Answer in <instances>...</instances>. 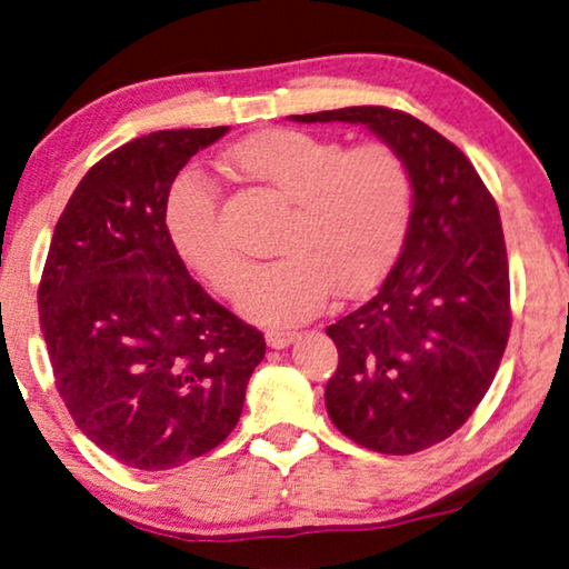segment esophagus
Listing matches in <instances>:
<instances>
[{
	"mask_svg": "<svg viewBox=\"0 0 569 569\" xmlns=\"http://www.w3.org/2000/svg\"><path fill=\"white\" fill-rule=\"evenodd\" d=\"M264 340H268L270 348H286V346H291L293 340H297V332H291V330H268V336H264Z\"/></svg>",
	"mask_w": 569,
	"mask_h": 569,
	"instance_id": "esophagus-1",
	"label": "esophagus"
}]
</instances>
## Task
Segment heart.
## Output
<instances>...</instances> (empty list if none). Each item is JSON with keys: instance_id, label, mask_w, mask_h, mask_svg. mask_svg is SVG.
<instances>
[{"instance_id": "b5f03b06", "label": "heart", "mask_w": 569, "mask_h": 569, "mask_svg": "<svg viewBox=\"0 0 569 569\" xmlns=\"http://www.w3.org/2000/svg\"><path fill=\"white\" fill-rule=\"evenodd\" d=\"M241 179L289 206L278 260L241 280L239 312L289 328L320 312L330 291L359 293L396 260L413 218L416 184L388 142H343L301 130L257 132L229 153ZM166 231L181 260L218 293L237 289L244 257L226 231L216 189L181 179L166 202Z\"/></svg>"}]
</instances>
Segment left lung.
I'll list each match as a JSON object with an SVG mask.
<instances>
[{"label":"left lung","instance_id":"1","mask_svg":"<svg viewBox=\"0 0 569 569\" xmlns=\"http://www.w3.org/2000/svg\"><path fill=\"white\" fill-rule=\"evenodd\" d=\"M291 119L363 124L413 173V218L396 264L328 328L338 369L325 406L361 448L427 450L471 419L510 338V268L495 197L463 150L406 111L348 106Z\"/></svg>","mask_w":569,"mask_h":569}]
</instances>
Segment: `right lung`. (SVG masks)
I'll return each instance as SVG.
<instances>
[{"mask_svg": "<svg viewBox=\"0 0 569 569\" xmlns=\"http://www.w3.org/2000/svg\"><path fill=\"white\" fill-rule=\"evenodd\" d=\"M229 127L150 132L80 179L51 237L38 317L57 390L106 456L169 471L237 427L264 338L189 278L166 231L177 173Z\"/></svg>", "mask_w": 569, "mask_h": 569, "instance_id": "1", "label": "right lung"}]
</instances>
